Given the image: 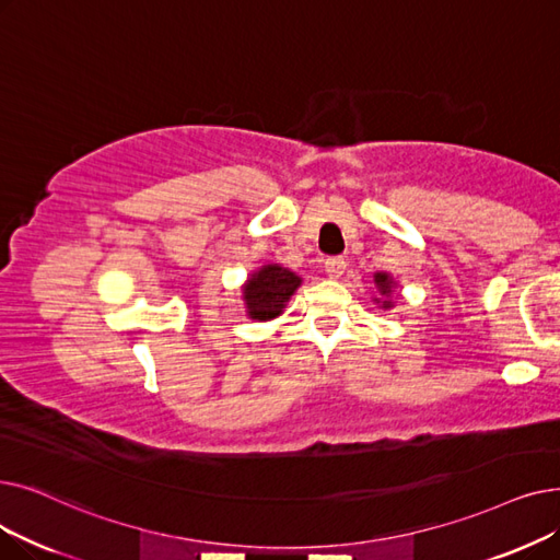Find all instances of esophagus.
I'll list each match as a JSON object with an SVG mask.
<instances>
[{"label":"esophagus","mask_w":560,"mask_h":560,"mask_svg":"<svg viewBox=\"0 0 560 560\" xmlns=\"http://www.w3.org/2000/svg\"><path fill=\"white\" fill-rule=\"evenodd\" d=\"M346 267H348V262H346V258H340V256H334V258L325 260V272H327L329 279H340V277H343Z\"/></svg>","instance_id":"obj_1"}]
</instances>
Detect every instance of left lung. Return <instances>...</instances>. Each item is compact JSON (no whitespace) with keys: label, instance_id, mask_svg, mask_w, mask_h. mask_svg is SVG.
Masks as SVG:
<instances>
[{"label":"left lung","instance_id":"left-lung-1","mask_svg":"<svg viewBox=\"0 0 560 560\" xmlns=\"http://www.w3.org/2000/svg\"><path fill=\"white\" fill-rule=\"evenodd\" d=\"M375 285H377V290H380V295L384 298V302H382V308H392L394 306V302L392 300H386L388 295H392V290H394V279L388 277L386 272H377L375 275Z\"/></svg>","mask_w":560,"mask_h":560}]
</instances>
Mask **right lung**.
<instances>
[{
  "label": "right lung",
  "instance_id": "add662e5",
  "mask_svg": "<svg viewBox=\"0 0 560 560\" xmlns=\"http://www.w3.org/2000/svg\"><path fill=\"white\" fill-rule=\"evenodd\" d=\"M300 285L302 279L295 272H290L288 267H281L277 262L262 265L242 285V300H245L247 315L252 320L260 323L277 318Z\"/></svg>",
  "mask_w": 560,
  "mask_h": 560
}]
</instances>
